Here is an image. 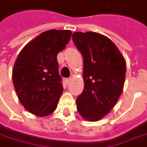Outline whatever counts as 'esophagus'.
Here are the masks:
<instances>
[{"instance_id":"obj_1","label":"esophagus","mask_w":147,"mask_h":147,"mask_svg":"<svg viewBox=\"0 0 147 147\" xmlns=\"http://www.w3.org/2000/svg\"><path fill=\"white\" fill-rule=\"evenodd\" d=\"M70 82H71V78H68L65 79V83H66L67 85H69L70 83Z\"/></svg>"}]
</instances>
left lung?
<instances>
[{
    "instance_id": "1",
    "label": "left lung",
    "mask_w": 147,
    "mask_h": 147,
    "mask_svg": "<svg viewBox=\"0 0 147 147\" xmlns=\"http://www.w3.org/2000/svg\"><path fill=\"white\" fill-rule=\"evenodd\" d=\"M73 41L83 57L84 89L76 99L78 111L97 121L115 106L123 90L126 63L113 41L95 32H74Z\"/></svg>"
}]
</instances>
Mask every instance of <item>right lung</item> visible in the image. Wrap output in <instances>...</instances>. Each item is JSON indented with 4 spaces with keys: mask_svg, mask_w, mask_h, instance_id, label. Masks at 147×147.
<instances>
[{
    "mask_svg": "<svg viewBox=\"0 0 147 147\" xmlns=\"http://www.w3.org/2000/svg\"><path fill=\"white\" fill-rule=\"evenodd\" d=\"M69 30H49L30 41L18 56L13 82L23 107L45 117L57 107L63 91L57 57L71 38Z\"/></svg>",
    "mask_w": 147,
    "mask_h": 147,
    "instance_id": "right-lung-1",
    "label": "right lung"
}]
</instances>
